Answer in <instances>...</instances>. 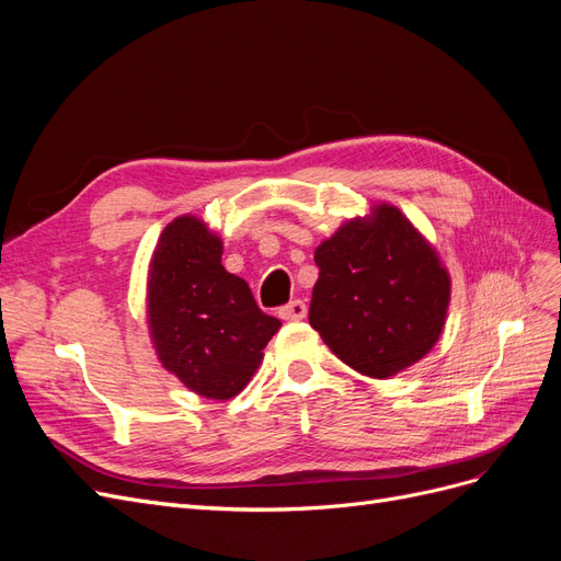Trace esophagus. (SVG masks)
<instances>
[{
  "instance_id": "obj_1",
  "label": "esophagus",
  "mask_w": 561,
  "mask_h": 561,
  "mask_svg": "<svg viewBox=\"0 0 561 561\" xmlns=\"http://www.w3.org/2000/svg\"><path fill=\"white\" fill-rule=\"evenodd\" d=\"M278 313L283 320H304L307 318V304H304L301 299H293L290 304H285Z\"/></svg>"
}]
</instances>
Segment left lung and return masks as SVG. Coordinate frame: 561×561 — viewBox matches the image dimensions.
Wrapping results in <instances>:
<instances>
[{
    "mask_svg": "<svg viewBox=\"0 0 561 561\" xmlns=\"http://www.w3.org/2000/svg\"><path fill=\"white\" fill-rule=\"evenodd\" d=\"M309 322L339 360L390 379L443 336L451 276L435 245L393 203L379 201L322 241Z\"/></svg>",
    "mask_w": 561,
    "mask_h": 561,
    "instance_id": "left-lung-1",
    "label": "left lung"
}]
</instances>
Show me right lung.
Wrapping results in <instances>:
<instances>
[{
    "label": "right lung",
    "instance_id": "1",
    "mask_svg": "<svg viewBox=\"0 0 561 561\" xmlns=\"http://www.w3.org/2000/svg\"><path fill=\"white\" fill-rule=\"evenodd\" d=\"M222 239L196 215L161 231L147 271V328L165 371L208 400L239 396L280 320L222 266Z\"/></svg>",
    "mask_w": 561,
    "mask_h": 561
}]
</instances>
